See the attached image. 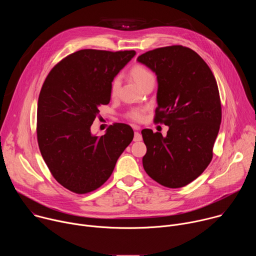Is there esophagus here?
Instances as JSON below:
<instances>
[{
	"label": "esophagus",
	"mask_w": 256,
	"mask_h": 256,
	"mask_svg": "<svg viewBox=\"0 0 256 256\" xmlns=\"http://www.w3.org/2000/svg\"><path fill=\"white\" fill-rule=\"evenodd\" d=\"M138 140H142V134L138 132H136L134 136V142H138Z\"/></svg>",
	"instance_id": "1"
}]
</instances>
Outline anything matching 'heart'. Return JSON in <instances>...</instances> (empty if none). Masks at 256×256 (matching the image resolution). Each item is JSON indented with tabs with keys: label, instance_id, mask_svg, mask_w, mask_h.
<instances>
[{
	"label": "heart",
	"instance_id": "b5f03b06",
	"mask_svg": "<svg viewBox=\"0 0 256 256\" xmlns=\"http://www.w3.org/2000/svg\"><path fill=\"white\" fill-rule=\"evenodd\" d=\"M130 76L134 79V81L142 88L149 82L155 80L154 74L142 64H136L130 70ZM120 89V77H116L110 83V95L112 97H116L118 95ZM128 118L134 120H140L142 118V110L140 109H132L128 112Z\"/></svg>",
	"mask_w": 256,
	"mask_h": 256
}]
</instances>
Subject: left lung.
<instances>
[{
	"instance_id": "1",
	"label": "left lung",
	"mask_w": 256,
	"mask_h": 256,
	"mask_svg": "<svg viewBox=\"0 0 256 256\" xmlns=\"http://www.w3.org/2000/svg\"><path fill=\"white\" fill-rule=\"evenodd\" d=\"M136 60L157 76L155 122L169 126L167 136L142 130L147 174L169 188L186 186L210 163L222 109L212 72L192 50L182 46L156 48Z\"/></svg>"
}]
</instances>
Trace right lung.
<instances>
[{
	"instance_id": "obj_1",
	"label": "right lung",
	"mask_w": 256,
	"mask_h": 256,
	"mask_svg": "<svg viewBox=\"0 0 256 256\" xmlns=\"http://www.w3.org/2000/svg\"><path fill=\"white\" fill-rule=\"evenodd\" d=\"M136 56L134 50H82L64 58L48 75L38 98V140L56 180L87 194L110 177L134 138L132 128L114 124L97 136L91 126L99 106L110 101V83Z\"/></svg>"
}]
</instances>
